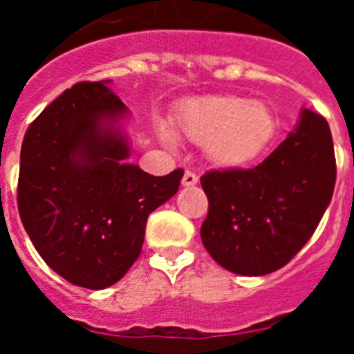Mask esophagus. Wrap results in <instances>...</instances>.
<instances>
[{"mask_svg": "<svg viewBox=\"0 0 354 354\" xmlns=\"http://www.w3.org/2000/svg\"><path fill=\"white\" fill-rule=\"evenodd\" d=\"M196 183H198V177H196V175L193 174V171H189V170H186V171H184V177H183V186L189 187V186H195Z\"/></svg>", "mask_w": 354, "mask_h": 354, "instance_id": "34e87169", "label": "esophagus"}]
</instances>
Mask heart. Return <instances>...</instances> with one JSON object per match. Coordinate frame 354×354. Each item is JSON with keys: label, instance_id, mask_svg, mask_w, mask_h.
I'll use <instances>...</instances> for the list:
<instances>
[{"label": "heart", "instance_id": "heart-1", "mask_svg": "<svg viewBox=\"0 0 354 354\" xmlns=\"http://www.w3.org/2000/svg\"><path fill=\"white\" fill-rule=\"evenodd\" d=\"M175 129L193 143H204L205 158L221 168L241 167L257 158L274 133V120L261 101L236 95H207L184 102L175 115ZM159 136L171 145L174 136L159 124Z\"/></svg>", "mask_w": 354, "mask_h": 354}]
</instances>
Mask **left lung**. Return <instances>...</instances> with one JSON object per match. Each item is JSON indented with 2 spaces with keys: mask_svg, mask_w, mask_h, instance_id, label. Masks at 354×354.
Masks as SVG:
<instances>
[{
  "mask_svg": "<svg viewBox=\"0 0 354 354\" xmlns=\"http://www.w3.org/2000/svg\"><path fill=\"white\" fill-rule=\"evenodd\" d=\"M337 167L328 122L310 109L261 165L200 177L209 212L200 228L221 268L243 277L280 270L305 246L330 205Z\"/></svg>",
  "mask_w": 354,
  "mask_h": 354,
  "instance_id": "1",
  "label": "left lung"
}]
</instances>
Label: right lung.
Here are the masks:
<instances>
[{"mask_svg":"<svg viewBox=\"0 0 354 354\" xmlns=\"http://www.w3.org/2000/svg\"><path fill=\"white\" fill-rule=\"evenodd\" d=\"M109 81L65 90L21 147L17 205L40 257L67 282L106 289L138 259L147 218L177 193L184 171L154 177L131 156L126 104Z\"/></svg>","mask_w":354,"mask_h":354,"instance_id":"add662e5","label":"right lung"}]
</instances>
